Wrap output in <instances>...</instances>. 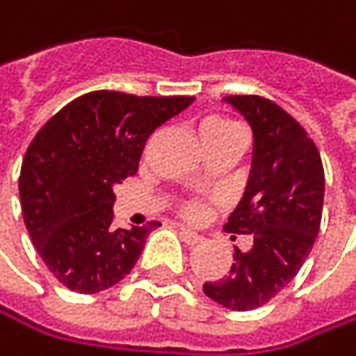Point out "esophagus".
Masks as SVG:
<instances>
[{"instance_id":"1","label":"esophagus","mask_w":356,"mask_h":356,"mask_svg":"<svg viewBox=\"0 0 356 356\" xmlns=\"http://www.w3.org/2000/svg\"><path fill=\"white\" fill-rule=\"evenodd\" d=\"M179 238L188 244V246H198L204 238L202 236H198L196 232H192V229H188V227H179Z\"/></svg>"}]
</instances>
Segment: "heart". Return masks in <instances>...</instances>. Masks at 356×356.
I'll return each instance as SVG.
<instances>
[{
  "instance_id": "1",
  "label": "heart",
  "mask_w": 356,
  "mask_h": 356,
  "mask_svg": "<svg viewBox=\"0 0 356 356\" xmlns=\"http://www.w3.org/2000/svg\"><path fill=\"white\" fill-rule=\"evenodd\" d=\"M238 131H240V127L234 120L223 118V116H213V118H209V120L202 122L200 135H202V141H211V139H221V137L234 135ZM184 213L188 217H198L200 215V207L198 204H186L184 207Z\"/></svg>"
}]
</instances>
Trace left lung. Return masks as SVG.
I'll return each mask as SVG.
<instances>
[{"label":"left lung","instance_id":"obj_1","mask_svg":"<svg viewBox=\"0 0 356 356\" xmlns=\"http://www.w3.org/2000/svg\"><path fill=\"white\" fill-rule=\"evenodd\" d=\"M252 129V162L244 194L225 232L250 236L236 248L232 271L204 284V294L232 311H252L277 296L300 271L321 225L325 177L307 131L259 95L223 97Z\"/></svg>","mask_w":356,"mask_h":356}]
</instances>
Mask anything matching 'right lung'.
I'll return each mask as SVG.
<instances>
[{
	"label": "right lung",
	"instance_id": "right-lung-1",
	"mask_svg": "<svg viewBox=\"0 0 356 356\" xmlns=\"http://www.w3.org/2000/svg\"><path fill=\"white\" fill-rule=\"evenodd\" d=\"M192 102L93 91L64 106L35 135L18 181L22 217L62 286L95 294L131 273L156 223L114 229V186L137 172L147 137Z\"/></svg>",
	"mask_w": 356,
	"mask_h": 356
}]
</instances>
